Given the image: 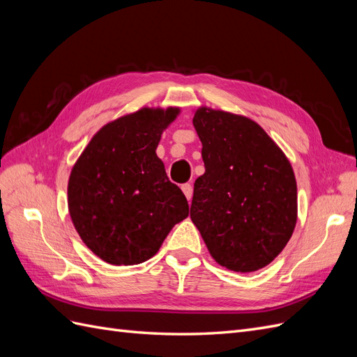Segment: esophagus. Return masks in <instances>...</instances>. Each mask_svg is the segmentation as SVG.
<instances>
[{
    "label": "esophagus",
    "mask_w": 357,
    "mask_h": 357,
    "mask_svg": "<svg viewBox=\"0 0 357 357\" xmlns=\"http://www.w3.org/2000/svg\"><path fill=\"white\" fill-rule=\"evenodd\" d=\"M181 190H183V193H185V197L188 198V201H190L192 192H193L192 185H189V183H185V185H181Z\"/></svg>",
    "instance_id": "1"
}]
</instances>
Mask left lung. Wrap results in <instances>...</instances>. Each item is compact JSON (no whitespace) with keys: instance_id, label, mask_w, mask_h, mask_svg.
<instances>
[{"instance_id":"obj_1","label":"left lung","mask_w":357,"mask_h":357,"mask_svg":"<svg viewBox=\"0 0 357 357\" xmlns=\"http://www.w3.org/2000/svg\"><path fill=\"white\" fill-rule=\"evenodd\" d=\"M192 122L205 172L193 186L190 219L219 265L235 273L257 271L282 253L294 234V168L252 119L199 107Z\"/></svg>"}]
</instances>
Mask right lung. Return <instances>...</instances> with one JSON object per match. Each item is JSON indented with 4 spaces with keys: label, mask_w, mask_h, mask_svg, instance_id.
I'll use <instances>...</instances> for the list:
<instances>
[{
    "label": "right lung",
    "mask_w": 357,
    "mask_h": 357,
    "mask_svg": "<svg viewBox=\"0 0 357 357\" xmlns=\"http://www.w3.org/2000/svg\"><path fill=\"white\" fill-rule=\"evenodd\" d=\"M178 107H143L114 119L84 147L68 178V211L89 250L110 265L153 257L189 215L180 188L156 155Z\"/></svg>",
    "instance_id": "1"
}]
</instances>
